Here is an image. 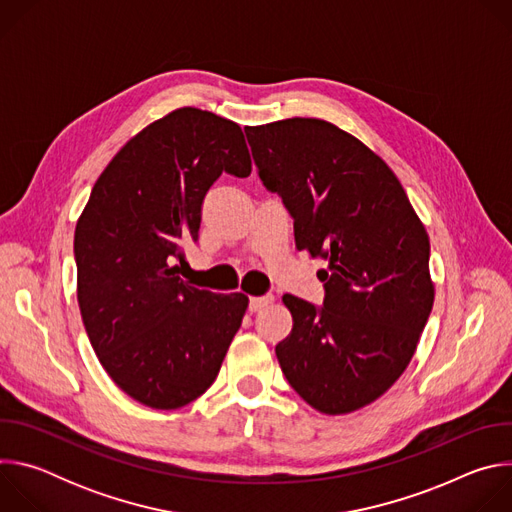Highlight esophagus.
Segmentation results:
<instances>
[{"mask_svg": "<svg viewBox=\"0 0 512 512\" xmlns=\"http://www.w3.org/2000/svg\"><path fill=\"white\" fill-rule=\"evenodd\" d=\"M271 302L269 296H259V298H249V312H259L261 308H265Z\"/></svg>", "mask_w": 512, "mask_h": 512, "instance_id": "obj_1", "label": "esophagus"}]
</instances>
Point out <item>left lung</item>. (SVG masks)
Instances as JSON below:
<instances>
[{
  "mask_svg": "<svg viewBox=\"0 0 512 512\" xmlns=\"http://www.w3.org/2000/svg\"><path fill=\"white\" fill-rule=\"evenodd\" d=\"M245 133L298 251L330 263L322 306L283 296L294 328L279 367L314 409L356 411L401 377L431 314L427 233L391 168L336 125L294 117Z\"/></svg>",
  "mask_w": 512,
  "mask_h": 512,
  "instance_id": "obj_1",
  "label": "left lung"
}]
</instances>
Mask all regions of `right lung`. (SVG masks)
<instances>
[{"mask_svg": "<svg viewBox=\"0 0 512 512\" xmlns=\"http://www.w3.org/2000/svg\"><path fill=\"white\" fill-rule=\"evenodd\" d=\"M223 172L251 174L241 127L194 107L172 111L123 145L77 223L89 340L115 385L152 409L184 407L214 383L247 310V296L178 275Z\"/></svg>", "mask_w": 512, "mask_h": 512, "instance_id": "right-lung-1", "label": "right lung"}]
</instances>
